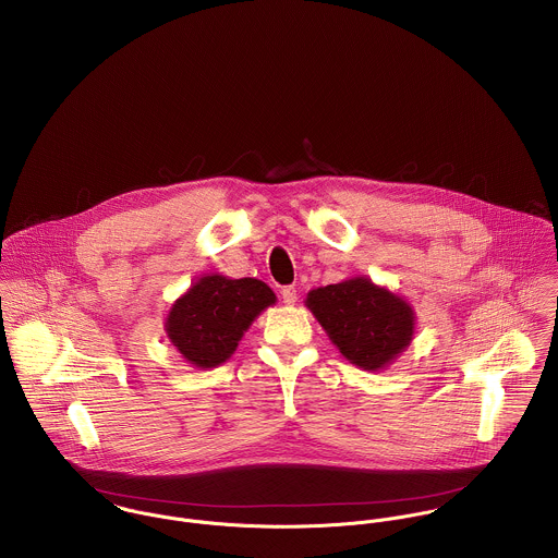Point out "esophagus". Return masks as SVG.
<instances>
[{"mask_svg": "<svg viewBox=\"0 0 558 558\" xmlns=\"http://www.w3.org/2000/svg\"><path fill=\"white\" fill-rule=\"evenodd\" d=\"M281 299H283L286 305H294L296 299H299V290H296L294 286H286V288L281 290Z\"/></svg>", "mask_w": 558, "mask_h": 558, "instance_id": "obj_1", "label": "esophagus"}]
</instances>
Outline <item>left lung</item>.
I'll return each instance as SVG.
<instances>
[{"label": "left lung", "instance_id": "left-lung-1", "mask_svg": "<svg viewBox=\"0 0 558 558\" xmlns=\"http://www.w3.org/2000/svg\"><path fill=\"white\" fill-rule=\"evenodd\" d=\"M305 305L339 352L367 372L393 363L414 335L412 307L367 277L312 290Z\"/></svg>", "mask_w": 558, "mask_h": 558}]
</instances>
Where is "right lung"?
Segmentation results:
<instances>
[{
  "instance_id": "add662e5",
  "label": "right lung",
  "mask_w": 558,
  "mask_h": 558,
  "mask_svg": "<svg viewBox=\"0 0 558 558\" xmlns=\"http://www.w3.org/2000/svg\"><path fill=\"white\" fill-rule=\"evenodd\" d=\"M275 301L259 279L206 275L171 305L165 330L191 365L210 369L234 354L251 322Z\"/></svg>"
}]
</instances>
